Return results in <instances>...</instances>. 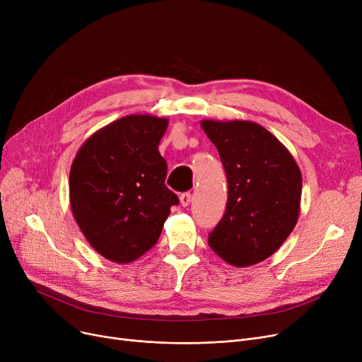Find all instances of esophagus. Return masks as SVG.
<instances>
[{
  "mask_svg": "<svg viewBox=\"0 0 362 362\" xmlns=\"http://www.w3.org/2000/svg\"><path fill=\"white\" fill-rule=\"evenodd\" d=\"M191 198H192L191 192H185V194H182V195L179 197L182 206H187L189 204H191Z\"/></svg>",
  "mask_w": 362,
  "mask_h": 362,
  "instance_id": "34e87169",
  "label": "esophagus"
}]
</instances>
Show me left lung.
Wrapping results in <instances>:
<instances>
[{
	"label": "left lung",
	"instance_id": "1",
	"mask_svg": "<svg viewBox=\"0 0 362 362\" xmlns=\"http://www.w3.org/2000/svg\"><path fill=\"white\" fill-rule=\"evenodd\" d=\"M223 163L229 195L226 213L208 235L211 250L235 267L273 255L295 229L300 170L277 138L246 120H202Z\"/></svg>",
	"mask_w": 362,
	"mask_h": 362
}]
</instances>
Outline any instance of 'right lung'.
<instances>
[{"label": "right lung", "instance_id": "right-lung-1", "mask_svg": "<svg viewBox=\"0 0 362 362\" xmlns=\"http://www.w3.org/2000/svg\"><path fill=\"white\" fill-rule=\"evenodd\" d=\"M168 120L132 114L95 132L70 168L73 217L92 248L127 264L161 235L179 198L165 186L167 163L158 151Z\"/></svg>", "mask_w": 362, "mask_h": 362}]
</instances>
